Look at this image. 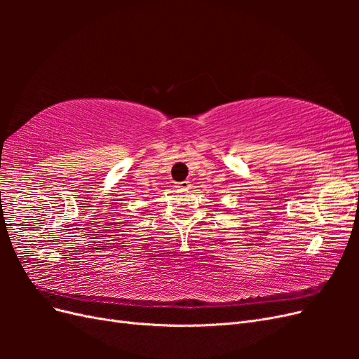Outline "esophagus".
Masks as SVG:
<instances>
[{"mask_svg": "<svg viewBox=\"0 0 359 359\" xmlns=\"http://www.w3.org/2000/svg\"><path fill=\"white\" fill-rule=\"evenodd\" d=\"M190 187H191L190 181H181V182L175 184V189H178L180 191H187Z\"/></svg>", "mask_w": 359, "mask_h": 359, "instance_id": "34e87169", "label": "esophagus"}]
</instances>
